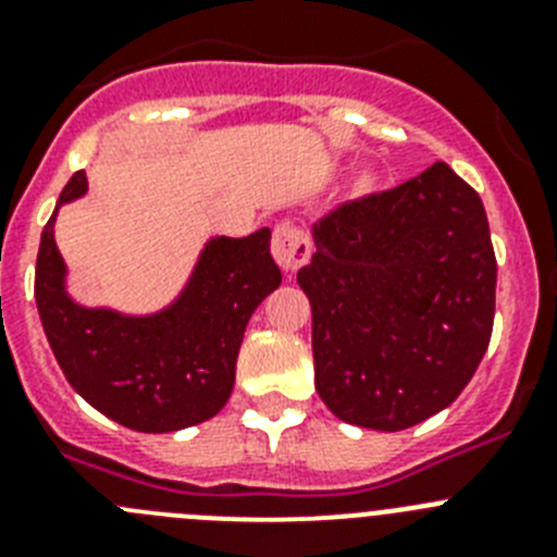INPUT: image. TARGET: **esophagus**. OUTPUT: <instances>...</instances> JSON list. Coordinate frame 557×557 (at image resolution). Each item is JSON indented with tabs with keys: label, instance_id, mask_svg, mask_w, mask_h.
I'll return each instance as SVG.
<instances>
[{
	"label": "esophagus",
	"instance_id": "obj_1",
	"mask_svg": "<svg viewBox=\"0 0 557 557\" xmlns=\"http://www.w3.org/2000/svg\"><path fill=\"white\" fill-rule=\"evenodd\" d=\"M273 256H275V262L282 264V270L295 273L301 264L309 262V256H312V243H309V236L304 234L298 225L284 220V223H278L273 228Z\"/></svg>",
	"mask_w": 557,
	"mask_h": 557
}]
</instances>
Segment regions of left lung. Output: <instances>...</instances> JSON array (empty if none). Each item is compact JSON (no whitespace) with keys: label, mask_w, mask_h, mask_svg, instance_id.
I'll return each mask as SVG.
<instances>
[{"label":"left lung","mask_w":557,"mask_h":557,"mask_svg":"<svg viewBox=\"0 0 557 557\" xmlns=\"http://www.w3.org/2000/svg\"><path fill=\"white\" fill-rule=\"evenodd\" d=\"M298 270L314 387L346 424L416 426L469 385L491 343L496 256L482 200L435 161L396 189L334 206Z\"/></svg>","instance_id":"left-lung-1"}]
</instances>
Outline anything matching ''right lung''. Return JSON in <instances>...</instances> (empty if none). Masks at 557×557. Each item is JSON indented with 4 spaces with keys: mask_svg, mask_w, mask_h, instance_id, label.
Masks as SVG:
<instances>
[{
    "mask_svg": "<svg viewBox=\"0 0 557 557\" xmlns=\"http://www.w3.org/2000/svg\"><path fill=\"white\" fill-rule=\"evenodd\" d=\"M86 186V172H75L58 206L81 198ZM55 214L38 248L36 304L69 385L102 416L136 432H175L218 416L234 391L250 314L282 284L270 256V228L243 239H211L178 301L150 318H125L69 298L52 234Z\"/></svg>",
    "mask_w": 557,
    "mask_h": 557,
    "instance_id": "add662e5",
    "label": "right lung"
}]
</instances>
